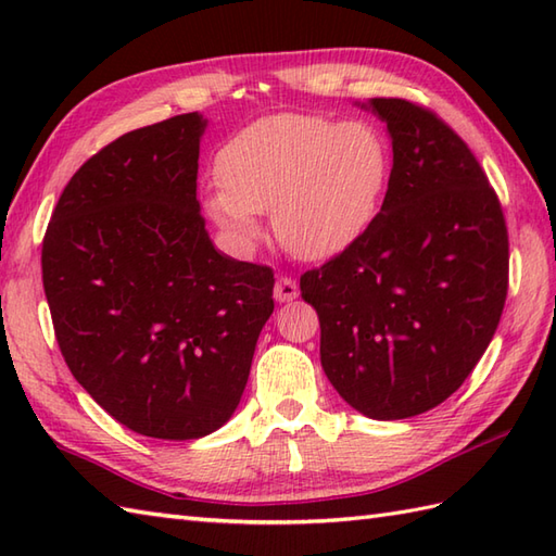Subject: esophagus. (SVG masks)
<instances>
[{"instance_id": "1", "label": "esophagus", "mask_w": 556, "mask_h": 556, "mask_svg": "<svg viewBox=\"0 0 556 556\" xmlns=\"http://www.w3.org/2000/svg\"><path fill=\"white\" fill-rule=\"evenodd\" d=\"M299 296V285L296 279L289 277V275H281L277 277V285H275V299L279 303H289Z\"/></svg>"}]
</instances>
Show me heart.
Here are the masks:
<instances>
[{"instance_id": "heart-1", "label": "heart", "mask_w": 556, "mask_h": 556, "mask_svg": "<svg viewBox=\"0 0 556 556\" xmlns=\"http://www.w3.org/2000/svg\"><path fill=\"white\" fill-rule=\"evenodd\" d=\"M207 207L236 239L271 212L277 241L301 260L344 253L370 227L389 179V148L365 122L275 114L236 134L217 157Z\"/></svg>"}]
</instances>
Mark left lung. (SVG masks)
<instances>
[{
  "mask_svg": "<svg viewBox=\"0 0 556 556\" xmlns=\"http://www.w3.org/2000/svg\"><path fill=\"white\" fill-rule=\"evenodd\" d=\"M394 164L361 239L301 275L320 317V361L349 406L401 420L473 372L509 291L502 203L466 140L404 98H372Z\"/></svg>",
  "mask_w": 556,
  "mask_h": 556,
  "instance_id": "obj_1",
  "label": "left lung"
}]
</instances>
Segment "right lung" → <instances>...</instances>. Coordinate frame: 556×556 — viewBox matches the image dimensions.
<instances>
[{"label":"right lung","instance_id":"obj_1","mask_svg":"<svg viewBox=\"0 0 556 556\" xmlns=\"http://www.w3.org/2000/svg\"><path fill=\"white\" fill-rule=\"evenodd\" d=\"M205 122L136 128L71 176L42 239V287L78 384L128 430L195 440L231 418L275 271L215 251L195 198Z\"/></svg>","mask_w":556,"mask_h":556}]
</instances>
